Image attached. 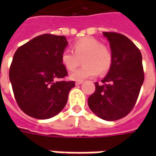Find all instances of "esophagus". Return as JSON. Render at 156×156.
Instances as JSON below:
<instances>
[{
	"label": "esophagus",
	"instance_id": "obj_1",
	"mask_svg": "<svg viewBox=\"0 0 156 156\" xmlns=\"http://www.w3.org/2000/svg\"><path fill=\"white\" fill-rule=\"evenodd\" d=\"M75 83H76V85H80L83 83V81H77Z\"/></svg>",
	"mask_w": 156,
	"mask_h": 156
}]
</instances>
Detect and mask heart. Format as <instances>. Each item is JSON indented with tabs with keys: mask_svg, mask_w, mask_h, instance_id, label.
<instances>
[{
	"mask_svg": "<svg viewBox=\"0 0 156 156\" xmlns=\"http://www.w3.org/2000/svg\"><path fill=\"white\" fill-rule=\"evenodd\" d=\"M73 52L70 49H64L61 54L62 64L67 70L73 71L80 64L78 68L70 74L73 80L82 81L85 78H93L99 73L104 74L110 69L113 63V53L110 48L94 37H83L76 41L73 46Z\"/></svg>",
	"mask_w": 156,
	"mask_h": 156,
	"instance_id": "heart-1",
	"label": "heart"
}]
</instances>
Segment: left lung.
I'll return each mask as SVG.
<instances>
[{"instance_id": "1", "label": "left lung", "mask_w": 156, "mask_h": 156, "mask_svg": "<svg viewBox=\"0 0 156 156\" xmlns=\"http://www.w3.org/2000/svg\"><path fill=\"white\" fill-rule=\"evenodd\" d=\"M113 53V63L102 83H95L89 96V108L100 119L115 121L133 109L144 83L142 55L127 37L117 32H103Z\"/></svg>"}]
</instances>
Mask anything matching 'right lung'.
<instances>
[{"instance_id":"right-lung-1","label":"right lung","mask_w":156,"mask_h":156,"mask_svg":"<svg viewBox=\"0 0 156 156\" xmlns=\"http://www.w3.org/2000/svg\"><path fill=\"white\" fill-rule=\"evenodd\" d=\"M67 46L64 36L42 34L16 51L9 78L16 101L29 116L50 119L67 104L68 94L75 87L73 81L62 80L68 72L62 64L61 54Z\"/></svg>"}]
</instances>
